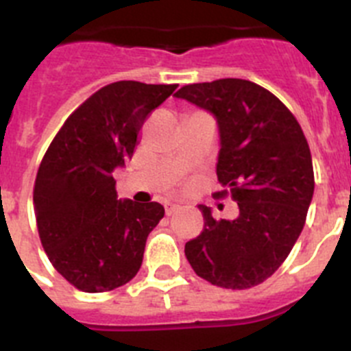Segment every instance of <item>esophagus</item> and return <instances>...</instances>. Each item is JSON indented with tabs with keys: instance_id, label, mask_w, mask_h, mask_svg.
<instances>
[{
	"instance_id": "1",
	"label": "esophagus",
	"mask_w": 351,
	"mask_h": 351,
	"mask_svg": "<svg viewBox=\"0 0 351 351\" xmlns=\"http://www.w3.org/2000/svg\"><path fill=\"white\" fill-rule=\"evenodd\" d=\"M179 209H181V206H176V204H169V206L165 207V213H167V216H170V214H173L176 210H179Z\"/></svg>"
}]
</instances>
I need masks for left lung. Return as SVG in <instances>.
Segmentation results:
<instances>
[{"label":"left lung","instance_id":"left-lung-1","mask_svg":"<svg viewBox=\"0 0 351 351\" xmlns=\"http://www.w3.org/2000/svg\"><path fill=\"white\" fill-rule=\"evenodd\" d=\"M176 98L216 119L219 153L216 173L237 202L235 219L216 221L198 206L204 230L188 241L184 255L209 283L244 290L271 278L306 223L315 191L311 151L293 114L271 91L243 79L190 84Z\"/></svg>","mask_w":351,"mask_h":351}]
</instances>
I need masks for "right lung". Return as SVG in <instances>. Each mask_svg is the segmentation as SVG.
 Wrapping results in <instances>:
<instances>
[{
  "label": "right lung",
  "mask_w": 351,
  "mask_h": 351,
  "mask_svg": "<svg viewBox=\"0 0 351 351\" xmlns=\"http://www.w3.org/2000/svg\"><path fill=\"white\" fill-rule=\"evenodd\" d=\"M176 84L119 80L84 101L58 132L36 173L33 204L42 246L68 283L89 293L135 278L158 202L117 198L112 172L132 160L151 110Z\"/></svg>",
  "instance_id": "right-lung-1"
}]
</instances>
